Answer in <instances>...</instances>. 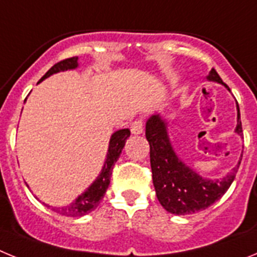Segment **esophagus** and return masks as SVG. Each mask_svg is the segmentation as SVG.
Returning a JSON list of instances; mask_svg holds the SVG:
<instances>
[{"label":"esophagus","mask_w":257,"mask_h":257,"mask_svg":"<svg viewBox=\"0 0 257 257\" xmlns=\"http://www.w3.org/2000/svg\"><path fill=\"white\" fill-rule=\"evenodd\" d=\"M130 128H131V133L134 134V135H140V134H143V121L142 119H136V121H134L133 123L130 124Z\"/></svg>","instance_id":"34e87169"}]
</instances>
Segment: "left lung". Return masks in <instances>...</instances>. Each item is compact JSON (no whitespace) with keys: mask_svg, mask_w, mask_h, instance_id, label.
Instances as JSON below:
<instances>
[{"mask_svg":"<svg viewBox=\"0 0 257 257\" xmlns=\"http://www.w3.org/2000/svg\"><path fill=\"white\" fill-rule=\"evenodd\" d=\"M207 79L221 83L230 91V88L222 82L213 68L210 70ZM237 110L235 133L242 136V122L238 104ZM145 136L151 147L152 178L157 198L166 211L176 215H189L206 210L221 198L234 180L242 161V158H239L237 166L225 178L210 180L202 178L176 156L167 134V123L160 114H153L147 121Z\"/></svg>","mask_w":257,"mask_h":257,"instance_id":"1","label":"left lung"}]
</instances>
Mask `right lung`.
I'll return each instance as SVG.
<instances>
[{"label": "right lung", "instance_id": "add662e5", "mask_svg": "<svg viewBox=\"0 0 257 257\" xmlns=\"http://www.w3.org/2000/svg\"><path fill=\"white\" fill-rule=\"evenodd\" d=\"M77 67H78V58L77 56L64 59V60L59 61L54 67L50 68L46 72V74L40 79V82L51 76V74L59 73V72H63V70L76 69ZM128 136H130V130L128 128H122V130H118L113 134L110 140H109L108 154H106V160L104 162L101 172L99 174L96 180L81 196L77 197L70 205L64 206V207H52V206L46 205V203L45 205L47 207H51L52 211H55V212L60 213V215L70 217L83 216L86 213L94 211L99 206L104 194H105L106 189H108L109 183H110V176H112L113 166H114V163L117 162V160L121 156L122 149H123L124 143H126Z\"/></svg>", "mask_w": 257, "mask_h": 257}]
</instances>
